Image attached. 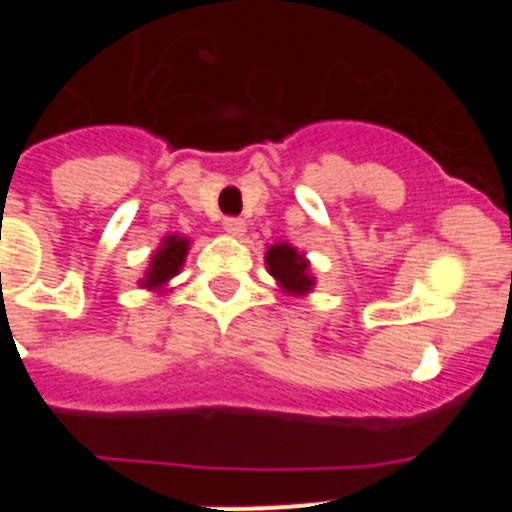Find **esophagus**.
Segmentation results:
<instances>
[{
	"mask_svg": "<svg viewBox=\"0 0 512 512\" xmlns=\"http://www.w3.org/2000/svg\"><path fill=\"white\" fill-rule=\"evenodd\" d=\"M223 228L228 235H235V238H241L246 233V223H243L241 217H225Z\"/></svg>",
	"mask_w": 512,
	"mask_h": 512,
	"instance_id": "esophagus-1",
	"label": "esophagus"
}]
</instances>
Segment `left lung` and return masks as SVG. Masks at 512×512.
<instances>
[{
    "label": "left lung",
    "mask_w": 512,
    "mask_h": 512,
    "mask_svg": "<svg viewBox=\"0 0 512 512\" xmlns=\"http://www.w3.org/2000/svg\"><path fill=\"white\" fill-rule=\"evenodd\" d=\"M266 269L279 282L282 292L302 297L315 287V277H310V261L289 243H277L266 251Z\"/></svg>",
    "instance_id": "8db88e82"
}]
</instances>
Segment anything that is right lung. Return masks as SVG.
Masks as SVG:
<instances>
[{
	"instance_id": "add662e5",
	"label": "right lung",
	"mask_w": 512,
	"mask_h": 512,
	"mask_svg": "<svg viewBox=\"0 0 512 512\" xmlns=\"http://www.w3.org/2000/svg\"><path fill=\"white\" fill-rule=\"evenodd\" d=\"M189 241L182 235H166L158 251L151 256V266H148L146 277L140 279V284L146 289H161L169 279H174L182 271L184 259H187Z\"/></svg>"
}]
</instances>
